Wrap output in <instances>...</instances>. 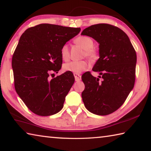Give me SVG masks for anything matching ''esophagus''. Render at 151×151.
I'll list each match as a JSON object with an SVG mask.
<instances>
[{
	"instance_id": "1",
	"label": "esophagus",
	"mask_w": 151,
	"mask_h": 151,
	"mask_svg": "<svg viewBox=\"0 0 151 151\" xmlns=\"http://www.w3.org/2000/svg\"><path fill=\"white\" fill-rule=\"evenodd\" d=\"M74 76H75V78L76 81H80L81 80V76L78 74H74Z\"/></svg>"
}]
</instances>
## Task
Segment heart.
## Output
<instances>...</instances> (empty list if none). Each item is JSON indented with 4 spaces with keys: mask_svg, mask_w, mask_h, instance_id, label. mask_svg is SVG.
Returning a JSON list of instances; mask_svg holds the SVG:
<instances>
[{
    "mask_svg": "<svg viewBox=\"0 0 151 151\" xmlns=\"http://www.w3.org/2000/svg\"><path fill=\"white\" fill-rule=\"evenodd\" d=\"M75 42L76 45L80 46L85 50L86 57L93 60L96 58V53L92 49L94 45V41L92 38L87 36H81L75 39ZM60 55L64 60L69 59V49L67 45H64L60 49ZM88 63L86 60L71 61L66 63L63 66V69L67 72H70L74 74H78L85 70L88 68Z\"/></svg>",
    "mask_w": 151,
    "mask_h": 151,
    "instance_id": "obj_1",
    "label": "heart"
}]
</instances>
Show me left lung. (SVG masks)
I'll return each instance as SVG.
<instances>
[{"instance_id":"left-lung-1","label":"left lung","mask_w":151,"mask_h":151,"mask_svg":"<svg viewBox=\"0 0 151 151\" xmlns=\"http://www.w3.org/2000/svg\"><path fill=\"white\" fill-rule=\"evenodd\" d=\"M81 35L92 37L99 44V58L93 68L99 76L94 77L90 72L83 74L85 88L82 99L88 111L107 115L122 105L134 87L136 52L126 33L111 24L92 25Z\"/></svg>"}]
</instances>
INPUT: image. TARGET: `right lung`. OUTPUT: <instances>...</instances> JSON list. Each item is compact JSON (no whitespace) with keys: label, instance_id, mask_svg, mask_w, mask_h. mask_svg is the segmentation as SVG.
I'll return each mask as SVG.
<instances>
[{"label":"right lung","instance_id":"right-lung-1","mask_svg":"<svg viewBox=\"0 0 151 151\" xmlns=\"http://www.w3.org/2000/svg\"><path fill=\"white\" fill-rule=\"evenodd\" d=\"M80 31V28L40 24L20 37L12 58L14 87L35 114L50 116L63 109L75 77L67 71L53 75L61 68V47Z\"/></svg>","mask_w":151,"mask_h":151}]
</instances>
